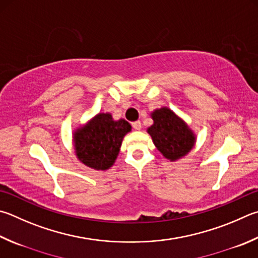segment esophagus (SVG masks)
Listing matches in <instances>:
<instances>
[{"label":"esophagus","instance_id":"obj_1","mask_svg":"<svg viewBox=\"0 0 258 258\" xmlns=\"http://www.w3.org/2000/svg\"><path fill=\"white\" fill-rule=\"evenodd\" d=\"M132 126H133V128L137 130V131H140L142 128V124H141V121H140V120L134 121V123H132Z\"/></svg>","mask_w":258,"mask_h":258}]
</instances>
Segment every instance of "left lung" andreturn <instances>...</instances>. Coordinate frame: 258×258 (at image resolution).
<instances>
[{
	"mask_svg": "<svg viewBox=\"0 0 258 258\" xmlns=\"http://www.w3.org/2000/svg\"><path fill=\"white\" fill-rule=\"evenodd\" d=\"M153 124L148 127L156 148L166 159L176 161L194 148L196 137L188 125L168 107L153 110Z\"/></svg>",
	"mask_w": 258,
	"mask_h": 258,
	"instance_id": "8db88e82",
	"label": "left lung"
}]
</instances>
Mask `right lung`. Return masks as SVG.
<instances>
[{
	"mask_svg": "<svg viewBox=\"0 0 258 258\" xmlns=\"http://www.w3.org/2000/svg\"><path fill=\"white\" fill-rule=\"evenodd\" d=\"M132 126L125 119L115 120L109 113H99L73 133V145L79 161L95 170H107L114 165L121 142Z\"/></svg>",
	"mask_w": 258,
	"mask_h": 258,
	"instance_id": "right-lung-1",
	"label": "right lung"
}]
</instances>
